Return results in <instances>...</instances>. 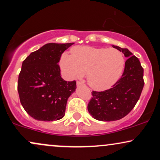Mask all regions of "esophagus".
<instances>
[{
  "instance_id": "34e87169",
  "label": "esophagus",
  "mask_w": 160,
  "mask_h": 160,
  "mask_svg": "<svg viewBox=\"0 0 160 160\" xmlns=\"http://www.w3.org/2000/svg\"><path fill=\"white\" fill-rule=\"evenodd\" d=\"M82 82H80V81L77 82V86H82Z\"/></svg>"
}]
</instances>
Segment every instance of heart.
Segmentation results:
<instances>
[{"instance_id": "b5f03b06", "label": "heart", "mask_w": 160, "mask_h": 160, "mask_svg": "<svg viewBox=\"0 0 160 160\" xmlns=\"http://www.w3.org/2000/svg\"><path fill=\"white\" fill-rule=\"evenodd\" d=\"M71 54L62 53L60 65L69 80L80 78L86 72V80L92 89H110L122 76L125 58L116 49L80 46L71 49Z\"/></svg>"}]
</instances>
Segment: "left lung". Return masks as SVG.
Wrapping results in <instances>:
<instances>
[{"instance_id": "8db88e82", "label": "left lung", "mask_w": 160, "mask_h": 160, "mask_svg": "<svg viewBox=\"0 0 160 160\" xmlns=\"http://www.w3.org/2000/svg\"><path fill=\"white\" fill-rule=\"evenodd\" d=\"M124 54L127 60L123 74L111 89L103 92L93 91L88 104V111L100 121H115L123 118L135 107L144 87V69L136 56L128 50L112 45Z\"/></svg>"}]
</instances>
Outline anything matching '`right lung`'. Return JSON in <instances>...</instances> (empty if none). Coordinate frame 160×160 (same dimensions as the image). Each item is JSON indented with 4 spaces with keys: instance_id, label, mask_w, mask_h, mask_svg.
Here are the masks:
<instances>
[{
    "instance_id": "1",
    "label": "right lung",
    "mask_w": 160,
    "mask_h": 160,
    "mask_svg": "<svg viewBox=\"0 0 160 160\" xmlns=\"http://www.w3.org/2000/svg\"><path fill=\"white\" fill-rule=\"evenodd\" d=\"M74 43H47L23 61L18 92L23 108L34 120L54 121L65 116L67 101L77 86L62 78L58 64Z\"/></svg>"
}]
</instances>
